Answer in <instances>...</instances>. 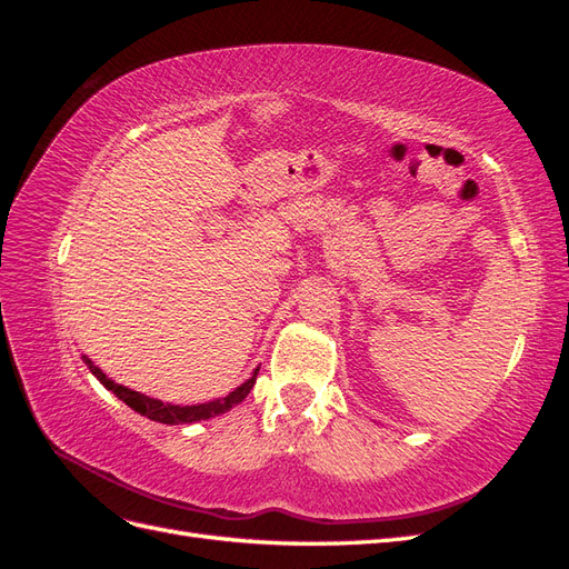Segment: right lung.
<instances>
[{
    "instance_id": "right-lung-1",
    "label": "right lung",
    "mask_w": 569,
    "mask_h": 569,
    "mask_svg": "<svg viewBox=\"0 0 569 569\" xmlns=\"http://www.w3.org/2000/svg\"><path fill=\"white\" fill-rule=\"evenodd\" d=\"M82 360H84V366L90 368V372L97 377V380L109 391H113L126 406H130L134 412H140V416H144L153 422H163V425H192L199 420H211L216 416H222V412H228L230 408H234L237 403H242L247 399L251 387L256 385V375H258V368H256L247 382L239 385L228 396H222V399H213L209 403H194V406H176V403H163L159 399H151V396H144L140 391H132L123 385L113 382L111 377L101 372L88 356H82Z\"/></svg>"
}]
</instances>
